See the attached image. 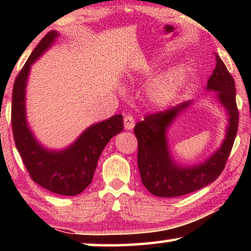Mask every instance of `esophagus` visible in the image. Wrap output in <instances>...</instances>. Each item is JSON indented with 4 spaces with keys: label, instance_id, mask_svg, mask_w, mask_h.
Instances as JSON below:
<instances>
[{
    "label": "esophagus",
    "instance_id": "obj_1",
    "mask_svg": "<svg viewBox=\"0 0 251 251\" xmlns=\"http://www.w3.org/2000/svg\"><path fill=\"white\" fill-rule=\"evenodd\" d=\"M124 126H125V129H133L134 126H135V120L133 116L130 115H127L124 118Z\"/></svg>",
    "mask_w": 251,
    "mask_h": 251
}]
</instances>
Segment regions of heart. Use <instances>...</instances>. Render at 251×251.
<instances>
[{
  "mask_svg": "<svg viewBox=\"0 0 251 251\" xmlns=\"http://www.w3.org/2000/svg\"><path fill=\"white\" fill-rule=\"evenodd\" d=\"M156 67V62H146L143 65V69L138 72V75L151 74ZM135 77V74L128 75L129 79H134ZM187 78H188V67L184 63L173 66L157 75L151 80L146 88V96L150 103L157 108H168L180 94Z\"/></svg>",
  "mask_w": 251,
  "mask_h": 251,
  "instance_id": "obj_1",
  "label": "heart"
}]
</instances>
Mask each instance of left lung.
Returning a JSON list of instances; mask_svg holds the SVG:
<instances>
[{
    "mask_svg": "<svg viewBox=\"0 0 251 251\" xmlns=\"http://www.w3.org/2000/svg\"><path fill=\"white\" fill-rule=\"evenodd\" d=\"M206 91L215 93L216 100L227 114L228 125L222 145L201 164L182 166L176 163L167 137L169 127L195 101L187 100L165 112L147 115L134 127L138 141L137 164L142 182L155 196L178 197L196 192L215 181L224 171L237 135L239 115L235 80L218 55H216V67L208 79Z\"/></svg>",
    "mask_w": 251,
    "mask_h": 251,
    "instance_id": "1",
    "label": "left lung"
}]
</instances>
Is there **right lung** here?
<instances>
[{"mask_svg":"<svg viewBox=\"0 0 251 251\" xmlns=\"http://www.w3.org/2000/svg\"><path fill=\"white\" fill-rule=\"evenodd\" d=\"M59 33L50 31L42 39L16 77L12 96V128L15 146L32 179L54 194L76 196L91 184L101 151L124 128L123 115L87 127L74 143L59 151L49 150L37 141L26 118V85L31 66L50 46Z\"/></svg>","mask_w":251,"mask_h":251,"instance_id":"obj_1","label":"right lung"}]
</instances>
